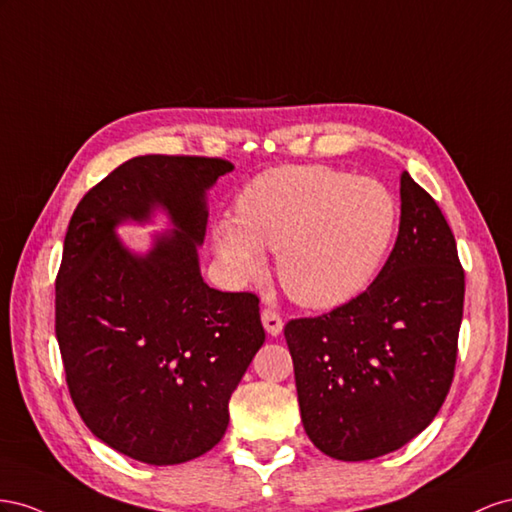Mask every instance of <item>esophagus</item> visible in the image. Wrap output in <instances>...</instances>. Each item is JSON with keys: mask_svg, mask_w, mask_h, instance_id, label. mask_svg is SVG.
<instances>
[{"mask_svg": "<svg viewBox=\"0 0 512 512\" xmlns=\"http://www.w3.org/2000/svg\"><path fill=\"white\" fill-rule=\"evenodd\" d=\"M261 324H264V328H266L270 337H279V334L283 332V319H281L279 313L272 311V309L261 311Z\"/></svg>", "mask_w": 512, "mask_h": 512, "instance_id": "1", "label": "esophagus"}]
</instances>
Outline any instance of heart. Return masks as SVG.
<instances>
[{"label":"heart","mask_w":512,"mask_h":512,"mask_svg":"<svg viewBox=\"0 0 512 512\" xmlns=\"http://www.w3.org/2000/svg\"><path fill=\"white\" fill-rule=\"evenodd\" d=\"M399 227L388 186L321 165H287L259 173L236 201V218L212 227V244L233 279L279 251L276 272L306 309H337L371 285Z\"/></svg>","instance_id":"b5f03b06"}]
</instances>
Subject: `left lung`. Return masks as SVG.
Listing matches in <instances>:
<instances>
[{"instance_id":"left-lung-1","label":"left lung","mask_w":512,"mask_h":512,"mask_svg":"<svg viewBox=\"0 0 512 512\" xmlns=\"http://www.w3.org/2000/svg\"><path fill=\"white\" fill-rule=\"evenodd\" d=\"M463 296L455 236L403 171L399 236L377 279L285 326L302 425L324 455L375 459L431 425L455 375Z\"/></svg>"}]
</instances>
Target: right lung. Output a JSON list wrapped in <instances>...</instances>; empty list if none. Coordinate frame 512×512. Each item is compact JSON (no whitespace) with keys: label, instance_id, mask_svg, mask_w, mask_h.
<instances>
[{"label":"right lung","instance_id":"obj_1","mask_svg":"<svg viewBox=\"0 0 512 512\" xmlns=\"http://www.w3.org/2000/svg\"><path fill=\"white\" fill-rule=\"evenodd\" d=\"M229 171L223 158H130L66 231L55 334L70 397L100 442L141 463H184L221 442L231 392L266 341L259 298L212 289L199 270L206 195ZM156 209L172 229L133 254L114 229Z\"/></svg>","mask_w":512,"mask_h":512}]
</instances>
